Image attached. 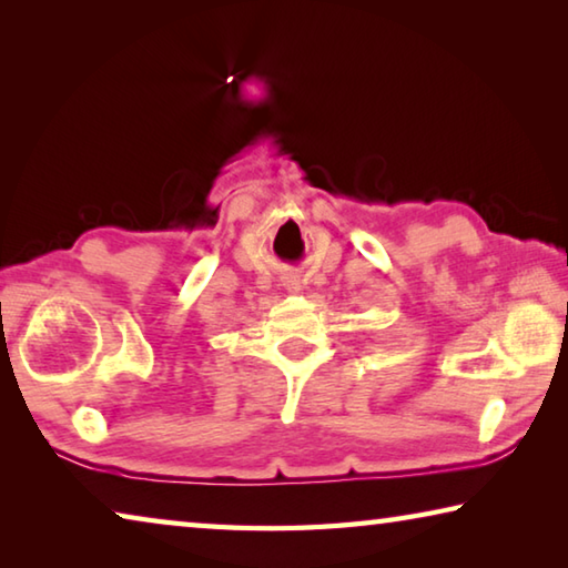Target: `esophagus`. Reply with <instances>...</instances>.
I'll list each match as a JSON object with an SVG mask.
<instances>
[{
  "instance_id": "obj_1",
  "label": "esophagus",
  "mask_w": 568,
  "mask_h": 568,
  "mask_svg": "<svg viewBox=\"0 0 568 568\" xmlns=\"http://www.w3.org/2000/svg\"><path fill=\"white\" fill-rule=\"evenodd\" d=\"M283 285H285L291 293H301V291H303V285H301V281H297L295 275H287L285 281H283Z\"/></svg>"
}]
</instances>
